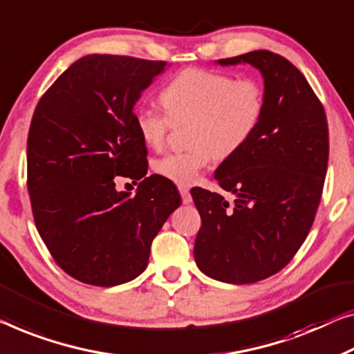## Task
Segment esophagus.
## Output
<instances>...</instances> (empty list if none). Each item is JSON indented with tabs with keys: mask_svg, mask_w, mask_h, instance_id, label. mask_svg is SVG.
<instances>
[{
	"mask_svg": "<svg viewBox=\"0 0 354 354\" xmlns=\"http://www.w3.org/2000/svg\"><path fill=\"white\" fill-rule=\"evenodd\" d=\"M179 194H181V198H183V203H184V205H189V203L192 202L191 192H189V189H187V187L179 186Z\"/></svg>",
	"mask_w": 354,
	"mask_h": 354,
	"instance_id": "34e87169",
	"label": "esophagus"
}]
</instances>
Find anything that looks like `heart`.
<instances>
[{
  "mask_svg": "<svg viewBox=\"0 0 354 354\" xmlns=\"http://www.w3.org/2000/svg\"><path fill=\"white\" fill-rule=\"evenodd\" d=\"M162 103L168 114L149 106L136 111V131L146 146L159 149L171 125L168 115L173 120L195 119L192 149L170 152L154 162L159 176L191 186L216 154H235L254 136L266 114V91L257 79L191 68L167 84Z\"/></svg>",
  "mask_w": 354,
  "mask_h": 354,
  "instance_id": "heart-1",
  "label": "heart"
}]
</instances>
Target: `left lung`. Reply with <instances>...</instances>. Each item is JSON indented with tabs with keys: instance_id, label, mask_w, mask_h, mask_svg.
<instances>
[{
	"instance_id": "obj_1",
	"label": "left lung",
	"mask_w": 354,
	"mask_h": 354,
	"mask_svg": "<svg viewBox=\"0 0 354 354\" xmlns=\"http://www.w3.org/2000/svg\"><path fill=\"white\" fill-rule=\"evenodd\" d=\"M218 63L261 71L266 114L254 136L214 173L234 202L191 191L202 218L194 257L218 281L256 283L288 266L312 229L328 171V120L307 79L284 57L254 50Z\"/></svg>"
}]
</instances>
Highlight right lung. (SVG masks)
<instances>
[{"instance_id":"obj_1","label":"right lung","mask_w":354,"mask_h":354,"mask_svg":"<svg viewBox=\"0 0 354 354\" xmlns=\"http://www.w3.org/2000/svg\"><path fill=\"white\" fill-rule=\"evenodd\" d=\"M167 62L92 54L73 63L42 95L26 141L36 229L63 272L93 286L131 281L181 197L146 176L147 149L135 127L141 92ZM141 178L135 196L113 178Z\"/></svg>"}]
</instances>
